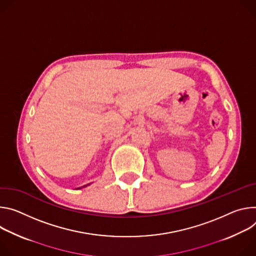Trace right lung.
Wrapping results in <instances>:
<instances>
[{
    "label": "right lung",
    "mask_w": 256,
    "mask_h": 256,
    "mask_svg": "<svg viewBox=\"0 0 256 256\" xmlns=\"http://www.w3.org/2000/svg\"><path fill=\"white\" fill-rule=\"evenodd\" d=\"M90 184H88V185H84V186H82V187H86V186H88ZM82 187H79V188H77V189H80V188H82Z\"/></svg>",
    "instance_id": "add662e5"
}]
</instances>
